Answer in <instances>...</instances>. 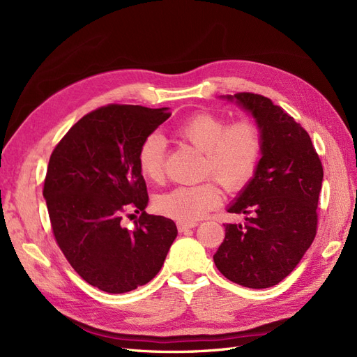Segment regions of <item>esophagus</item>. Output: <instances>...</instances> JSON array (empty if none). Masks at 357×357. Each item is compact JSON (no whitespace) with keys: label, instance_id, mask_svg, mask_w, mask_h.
I'll list each match as a JSON object with an SVG mask.
<instances>
[{"label":"esophagus","instance_id":"34e87169","mask_svg":"<svg viewBox=\"0 0 357 357\" xmlns=\"http://www.w3.org/2000/svg\"><path fill=\"white\" fill-rule=\"evenodd\" d=\"M198 223H185V222H177V229L178 232H188L190 229L195 228Z\"/></svg>","mask_w":357,"mask_h":357}]
</instances>
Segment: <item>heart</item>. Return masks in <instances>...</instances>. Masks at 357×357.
I'll return each instance as SVG.
<instances>
[{"label": "heart", "instance_id": "obj_1", "mask_svg": "<svg viewBox=\"0 0 357 357\" xmlns=\"http://www.w3.org/2000/svg\"><path fill=\"white\" fill-rule=\"evenodd\" d=\"M177 135L204 153L202 177L214 176L234 192L244 189L255 177L262 158L264 137L261 126L253 119H240L228 125L219 114L199 112L177 128ZM165 158L164 137L149 134L138 149V168L150 181H162ZM217 181L208 178L199 185L177 186L162 193L156 198V208L178 222L199 220L223 199V190Z\"/></svg>", "mask_w": 357, "mask_h": 357}]
</instances>
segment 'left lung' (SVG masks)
<instances>
[{"mask_svg":"<svg viewBox=\"0 0 357 357\" xmlns=\"http://www.w3.org/2000/svg\"><path fill=\"white\" fill-rule=\"evenodd\" d=\"M225 98L252 113L264 150L255 177L228 208L245 214V223L225 225L213 259L236 284L271 287L294 271L314 241L323 167L308 132L282 107L252 92Z\"/></svg>","mask_w":357,"mask_h":357,"instance_id":"obj_1","label":"left lung"}]
</instances>
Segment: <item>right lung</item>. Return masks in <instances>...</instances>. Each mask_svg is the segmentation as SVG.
<instances>
[{
    "label": "right lung",
    "mask_w": 357,
    "mask_h": 357,
    "mask_svg": "<svg viewBox=\"0 0 357 357\" xmlns=\"http://www.w3.org/2000/svg\"><path fill=\"white\" fill-rule=\"evenodd\" d=\"M169 116L167 107L104 105L52 152L43 197L53 235L74 271L107 294L149 283L177 236L171 219L144 211L149 195L137 162L139 144ZM129 211L140 213L134 230L121 225Z\"/></svg>",
    "instance_id": "right-lung-1"
}]
</instances>
